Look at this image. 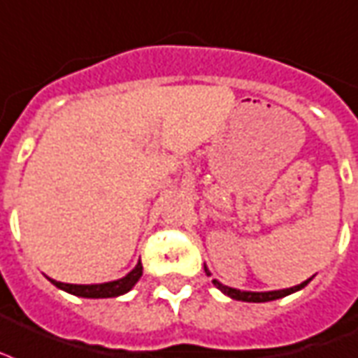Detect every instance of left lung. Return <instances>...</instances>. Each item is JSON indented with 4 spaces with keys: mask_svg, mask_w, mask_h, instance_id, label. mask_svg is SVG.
Returning <instances> with one entry per match:
<instances>
[{
    "mask_svg": "<svg viewBox=\"0 0 358 358\" xmlns=\"http://www.w3.org/2000/svg\"><path fill=\"white\" fill-rule=\"evenodd\" d=\"M312 282V278L306 280V282H302L300 285H294V287H289V289H282V291H268V293H250V291H238V289H233V287H227V285H223L220 283L217 280H212L215 287L220 289L222 293H225L227 296L234 300H244V302H268V300H276V299H282V296H287V294L294 293V291H299V289L306 287L308 283Z\"/></svg>",
    "mask_w": 358,
    "mask_h": 358,
    "instance_id": "1",
    "label": "left lung"
}]
</instances>
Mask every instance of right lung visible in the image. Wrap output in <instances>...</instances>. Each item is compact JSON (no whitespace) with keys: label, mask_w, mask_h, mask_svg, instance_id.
<instances>
[{"label":"right lung","mask_w":358,"mask_h":358,"mask_svg":"<svg viewBox=\"0 0 358 358\" xmlns=\"http://www.w3.org/2000/svg\"><path fill=\"white\" fill-rule=\"evenodd\" d=\"M141 276H143V264L138 261V264L131 270L127 276L122 278V280H116V282L99 283V285H73V283H62L56 282V280H50V282L56 287L64 289V291L71 294H76V296H84V299H110V296H120V294L131 291Z\"/></svg>","instance_id":"obj_1"}]
</instances>
